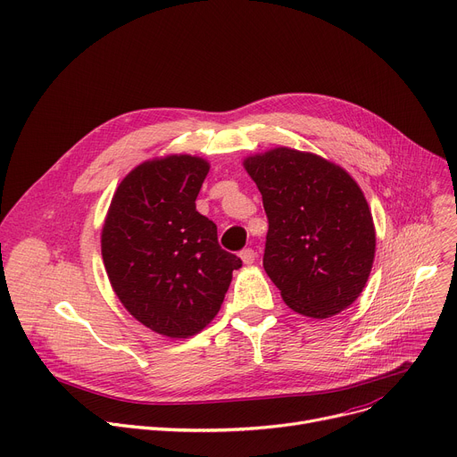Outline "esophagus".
I'll use <instances>...</instances> for the list:
<instances>
[{
  "mask_svg": "<svg viewBox=\"0 0 457 457\" xmlns=\"http://www.w3.org/2000/svg\"><path fill=\"white\" fill-rule=\"evenodd\" d=\"M239 258H241V262H244L245 265H251L256 260V253L253 249H244V251L239 253Z\"/></svg>",
  "mask_w": 457,
  "mask_h": 457,
  "instance_id": "34e87169",
  "label": "esophagus"
}]
</instances>
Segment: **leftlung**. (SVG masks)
Instances as JSON below:
<instances>
[{
  "mask_svg": "<svg viewBox=\"0 0 457 457\" xmlns=\"http://www.w3.org/2000/svg\"><path fill=\"white\" fill-rule=\"evenodd\" d=\"M244 168L270 220L263 270L284 303L312 319L341 313L360 297L377 251L358 182L330 160L291 147L251 154Z\"/></svg>",
  "mask_w": 457,
  "mask_h": 457,
  "instance_id": "8db88e82",
  "label": "left lung"
}]
</instances>
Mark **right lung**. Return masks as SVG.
Instances as JSON below:
<instances>
[{
    "label": "right lung",
    "mask_w": 457,
    "mask_h": 457,
    "mask_svg": "<svg viewBox=\"0 0 457 457\" xmlns=\"http://www.w3.org/2000/svg\"><path fill=\"white\" fill-rule=\"evenodd\" d=\"M208 160L168 154L134 168L118 186L101 230V254L125 310L149 330L182 339L218 315L241 260L218 244L195 199Z\"/></svg>",
    "instance_id": "1"
}]
</instances>
